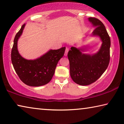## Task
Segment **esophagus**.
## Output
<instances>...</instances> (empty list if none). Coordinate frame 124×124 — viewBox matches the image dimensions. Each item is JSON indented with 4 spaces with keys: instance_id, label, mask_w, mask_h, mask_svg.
I'll return each mask as SVG.
<instances>
[{
    "instance_id": "obj_1",
    "label": "esophagus",
    "mask_w": 124,
    "mask_h": 124,
    "mask_svg": "<svg viewBox=\"0 0 124 124\" xmlns=\"http://www.w3.org/2000/svg\"><path fill=\"white\" fill-rule=\"evenodd\" d=\"M68 52V48H66V50H65V52H64V56H67Z\"/></svg>"
}]
</instances>
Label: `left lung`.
<instances>
[{
    "label": "left lung",
    "mask_w": 124,
    "mask_h": 124,
    "mask_svg": "<svg viewBox=\"0 0 124 124\" xmlns=\"http://www.w3.org/2000/svg\"><path fill=\"white\" fill-rule=\"evenodd\" d=\"M89 21L95 27L92 35L99 36L103 42L99 51L90 55L82 54L83 48L72 47L68 53L70 77L80 85H89L99 79L107 70L110 61V39L105 26L95 17H89Z\"/></svg>",
    "instance_id": "8db88e82"
}]
</instances>
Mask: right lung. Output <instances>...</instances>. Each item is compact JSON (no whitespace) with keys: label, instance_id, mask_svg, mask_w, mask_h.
Segmentation results:
<instances>
[{"label":"right lung","instance_id":"1","mask_svg":"<svg viewBox=\"0 0 124 124\" xmlns=\"http://www.w3.org/2000/svg\"><path fill=\"white\" fill-rule=\"evenodd\" d=\"M25 25L23 24L21 26L15 36L11 50V62L15 72L23 83L32 87L44 85L52 79L57 63L63 56L66 47L51 50L36 60H27L23 58L19 54L17 44Z\"/></svg>","mask_w":124,"mask_h":124}]
</instances>
